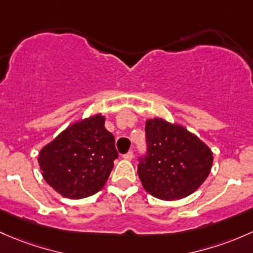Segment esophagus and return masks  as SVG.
Masks as SVG:
<instances>
[{
  "label": "esophagus",
  "mask_w": 253,
  "mask_h": 253,
  "mask_svg": "<svg viewBox=\"0 0 253 253\" xmlns=\"http://www.w3.org/2000/svg\"><path fill=\"white\" fill-rule=\"evenodd\" d=\"M132 157H134V153H132V151H129V152L126 153V155H123V158L126 161H131Z\"/></svg>",
  "instance_id": "obj_1"
}]
</instances>
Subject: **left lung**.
Returning a JSON list of instances; mask_svg holds the SVG:
<instances>
[{"label": "left lung", "instance_id": "obj_1", "mask_svg": "<svg viewBox=\"0 0 253 253\" xmlns=\"http://www.w3.org/2000/svg\"><path fill=\"white\" fill-rule=\"evenodd\" d=\"M147 155L137 174L146 191L165 201L184 199L207 179L213 163L211 148L179 124L162 118L146 121Z\"/></svg>", "mask_w": 253, "mask_h": 253}]
</instances>
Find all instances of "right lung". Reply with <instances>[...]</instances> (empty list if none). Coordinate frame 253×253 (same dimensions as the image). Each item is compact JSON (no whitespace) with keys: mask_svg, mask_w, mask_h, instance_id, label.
<instances>
[{"mask_svg":"<svg viewBox=\"0 0 253 253\" xmlns=\"http://www.w3.org/2000/svg\"><path fill=\"white\" fill-rule=\"evenodd\" d=\"M105 119L98 113L75 122L41 148L38 161L43 179L63 197L91 196L107 181L118 152Z\"/></svg>","mask_w":253,"mask_h":253,"instance_id":"add662e5","label":"right lung"}]
</instances>
